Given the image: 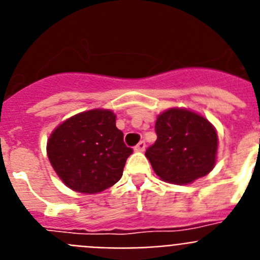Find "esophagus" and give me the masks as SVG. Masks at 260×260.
Segmentation results:
<instances>
[{
  "mask_svg": "<svg viewBox=\"0 0 260 260\" xmlns=\"http://www.w3.org/2000/svg\"><path fill=\"white\" fill-rule=\"evenodd\" d=\"M144 150H146V142L144 141H141L134 147V151H137V152H143Z\"/></svg>",
  "mask_w": 260,
  "mask_h": 260,
  "instance_id": "34e87169",
  "label": "esophagus"
}]
</instances>
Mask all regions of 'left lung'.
Masks as SVG:
<instances>
[{"instance_id": "1", "label": "left lung", "mask_w": 260, "mask_h": 260, "mask_svg": "<svg viewBox=\"0 0 260 260\" xmlns=\"http://www.w3.org/2000/svg\"><path fill=\"white\" fill-rule=\"evenodd\" d=\"M155 132L157 139L146 156L161 180L186 185L213 169L217 134L204 117L187 109H168L157 117Z\"/></svg>"}]
</instances>
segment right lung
I'll use <instances>...</instances> for the list:
<instances>
[{"mask_svg": "<svg viewBox=\"0 0 260 260\" xmlns=\"http://www.w3.org/2000/svg\"><path fill=\"white\" fill-rule=\"evenodd\" d=\"M47 152L66 186L96 194L118 182L133 148L116 127L113 112L93 109L62 122L50 135Z\"/></svg>", "mask_w": 260, "mask_h": 260, "instance_id": "add662e5", "label": "right lung"}]
</instances>
